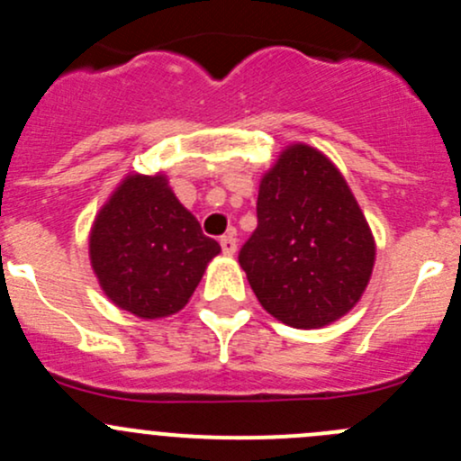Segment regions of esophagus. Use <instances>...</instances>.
Returning <instances> with one entry per match:
<instances>
[{"mask_svg":"<svg viewBox=\"0 0 461 461\" xmlns=\"http://www.w3.org/2000/svg\"><path fill=\"white\" fill-rule=\"evenodd\" d=\"M221 248H222V254H227V257H231V254L236 252V239L231 234L222 236L221 239Z\"/></svg>","mask_w":461,"mask_h":461,"instance_id":"34e87169","label":"esophagus"}]
</instances>
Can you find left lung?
<instances>
[{"mask_svg":"<svg viewBox=\"0 0 461 461\" xmlns=\"http://www.w3.org/2000/svg\"><path fill=\"white\" fill-rule=\"evenodd\" d=\"M258 225L239 254L274 319L323 328L359 303L375 267V236L334 162L290 144L260 178Z\"/></svg>","mask_w":461,"mask_h":461,"instance_id":"8db88e82","label":"left lung"}]
</instances>
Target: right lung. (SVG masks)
Masks as SVG:
<instances>
[{
    "instance_id": "obj_1",
    "label": "right lung",
    "mask_w": 461,
    "mask_h": 461,
    "mask_svg": "<svg viewBox=\"0 0 461 461\" xmlns=\"http://www.w3.org/2000/svg\"><path fill=\"white\" fill-rule=\"evenodd\" d=\"M221 245L180 204L165 174H129L102 204L88 258L102 292L140 319H165L187 305Z\"/></svg>"
}]
</instances>
